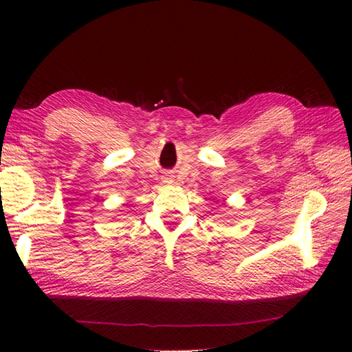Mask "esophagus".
<instances>
[{
  "label": "esophagus",
  "mask_w": 352,
  "mask_h": 352,
  "mask_svg": "<svg viewBox=\"0 0 352 352\" xmlns=\"http://www.w3.org/2000/svg\"><path fill=\"white\" fill-rule=\"evenodd\" d=\"M164 182H166V183H170V182H172V177H170V175H166V177H164Z\"/></svg>",
  "instance_id": "obj_1"
}]
</instances>
